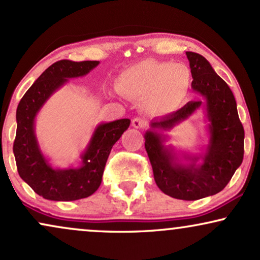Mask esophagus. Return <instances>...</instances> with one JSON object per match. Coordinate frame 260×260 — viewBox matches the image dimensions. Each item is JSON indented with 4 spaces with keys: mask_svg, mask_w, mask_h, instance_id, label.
<instances>
[{
    "mask_svg": "<svg viewBox=\"0 0 260 260\" xmlns=\"http://www.w3.org/2000/svg\"><path fill=\"white\" fill-rule=\"evenodd\" d=\"M131 125H133L134 127H136V129H145L147 123L145 119H142V118L136 117V118H134L133 121H131Z\"/></svg>",
    "mask_w": 260,
    "mask_h": 260,
    "instance_id": "34e87169",
    "label": "esophagus"
}]
</instances>
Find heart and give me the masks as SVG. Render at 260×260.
Wrapping results in <instances>:
<instances>
[{"label": "heart", "mask_w": 260, "mask_h": 260, "mask_svg": "<svg viewBox=\"0 0 260 260\" xmlns=\"http://www.w3.org/2000/svg\"><path fill=\"white\" fill-rule=\"evenodd\" d=\"M190 79V71L183 63L146 60L121 72L115 86L126 98H147L153 110L168 111L185 100Z\"/></svg>", "instance_id": "heart-1"}]
</instances>
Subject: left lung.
Returning a JSON list of instances; mask_svg holds the SVG:
<instances>
[{"mask_svg": "<svg viewBox=\"0 0 260 260\" xmlns=\"http://www.w3.org/2000/svg\"><path fill=\"white\" fill-rule=\"evenodd\" d=\"M193 77L191 88L203 95V100L189 101L181 110L155 118L147 131L145 147L152 164L155 183L169 197L181 200H199L219 193L229 183L243 159L245 130L240 121L236 101L225 82L214 72L203 55L187 52ZM201 105L207 108L210 131V145L203 166L194 165L197 158H189V166L177 163L171 151L165 149L159 135L179 121L186 119Z\"/></svg>", "mask_w": 260, "mask_h": 260, "instance_id": "8db88e82", "label": "left lung"}]
</instances>
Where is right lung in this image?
Returning a JSON list of instances; mask_svg holds the SVG:
<instances>
[{
	"label": "right lung",
	"mask_w": 260,
	"mask_h": 260,
	"mask_svg": "<svg viewBox=\"0 0 260 260\" xmlns=\"http://www.w3.org/2000/svg\"><path fill=\"white\" fill-rule=\"evenodd\" d=\"M98 65L99 61L60 60L54 62L38 77L18 105L13 152L19 176L35 193L48 200L73 201L94 194L101 184L112 147L130 125V119L99 125L78 169H53L38 148L34 125L40 108L67 79L84 76Z\"/></svg>",
	"instance_id": "obj_1"
}]
</instances>
